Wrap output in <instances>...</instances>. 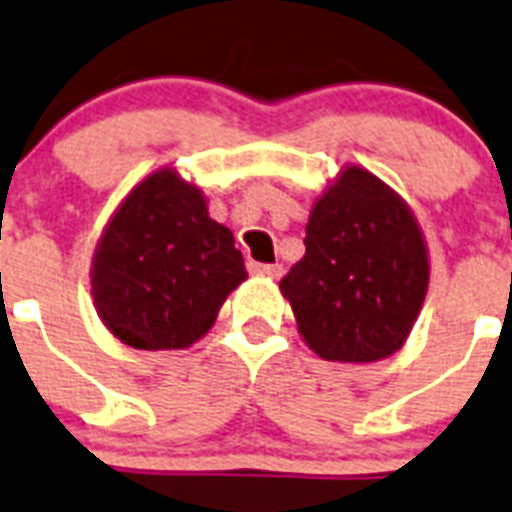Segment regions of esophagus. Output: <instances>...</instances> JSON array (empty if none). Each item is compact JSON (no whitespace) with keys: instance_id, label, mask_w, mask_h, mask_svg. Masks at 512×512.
<instances>
[{"instance_id":"esophagus-1","label":"esophagus","mask_w":512,"mask_h":512,"mask_svg":"<svg viewBox=\"0 0 512 512\" xmlns=\"http://www.w3.org/2000/svg\"><path fill=\"white\" fill-rule=\"evenodd\" d=\"M252 273L257 276H265V278H281L283 276V265L281 263H252L249 265Z\"/></svg>"}]
</instances>
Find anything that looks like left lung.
Returning <instances> with one entry per match:
<instances>
[{"mask_svg":"<svg viewBox=\"0 0 512 512\" xmlns=\"http://www.w3.org/2000/svg\"><path fill=\"white\" fill-rule=\"evenodd\" d=\"M304 257L281 278L309 349L328 362H380L422 312L429 252L401 195L346 166L312 205Z\"/></svg>","mask_w":512,"mask_h":512,"instance_id":"obj_1","label":"left lung"}]
</instances>
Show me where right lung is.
<instances>
[{
    "mask_svg": "<svg viewBox=\"0 0 512 512\" xmlns=\"http://www.w3.org/2000/svg\"><path fill=\"white\" fill-rule=\"evenodd\" d=\"M247 278L234 234L208 216L200 187L158 169L132 187L98 239L90 294L132 349H187Z\"/></svg>",
    "mask_w": 512,
    "mask_h": 512,
    "instance_id": "1",
    "label": "right lung"
}]
</instances>
